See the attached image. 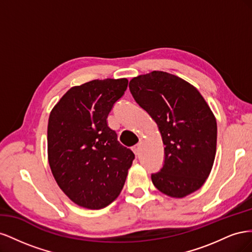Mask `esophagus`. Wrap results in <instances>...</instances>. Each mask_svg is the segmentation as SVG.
<instances>
[{"instance_id": "esophagus-1", "label": "esophagus", "mask_w": 252, "mask_h": 252, "mask_svg": "<svg viewBox=\"0 0 252 252\" xmlns=\"http://www.w3.org/2000/svg\"><path fill=\"white\" fill-rule=\"evenodd\" d=\"M132 151L134 152L135 156H139L141 154V144H138V145H135V146H133Z\"/></svg>"}]
</instances>
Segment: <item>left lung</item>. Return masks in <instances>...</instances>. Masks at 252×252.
I'll return each instance as SVG.
<instances>
[{"label": "left lung", "instance_id": "1", "mask_svg": "<svg viewBox=\"0 0 252 252\" xmlns=\"http://www.w3.org/2000/svg\"><path fill=\"white\" fill-rule=\"evenodd\" d=\"M129 89L157 123L165 145L163 168L151 174L154 185L175 199L199 190L217 152V120L207 102L191 84L164 71L138 75Z\"/></svg>", "mask_w": 252, "mask_h": 252}]
</instances>
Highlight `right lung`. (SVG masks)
Here are the masks:
<instances>
[{
  "label": "right lung",
  "mask_w": 252,
  "mask_h": 252,
  "mask_svg": "<svg viewBox=\"0 0 252 252\" xmlns=\"http://www.w3.org/2000/svg\"><path fill=\"white\" fill-rule=\"evenodd\" d=\"M128 80H94L71 87L49 114L48 162L62 191L77 205L101 209L117 199L133 152L118 141L107 117Z\"/></svg>",
  "instance_id": "obj_1"
}]
</instances>
